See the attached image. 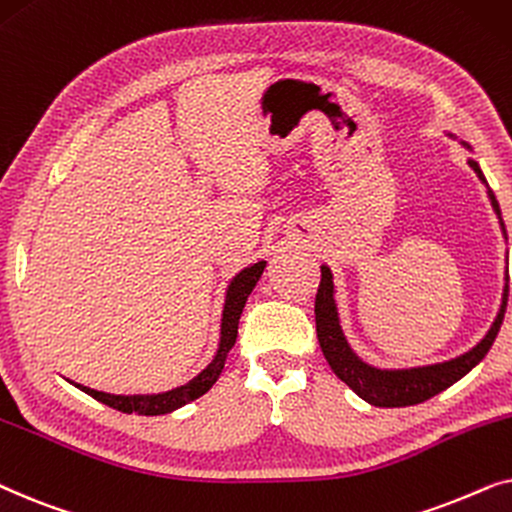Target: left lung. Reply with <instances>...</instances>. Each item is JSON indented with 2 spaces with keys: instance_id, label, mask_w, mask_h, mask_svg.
Here are the masks:
<instances>
[{
  "instance_id": "1",
  "label": "left lung",
  "mask_w": 512,
  "mask_h": 512,
  "mask_svg": "<svg viewBox=\"0 0 512 512\" xmlns=\"http://www.w3.org/2000/svg\"><path fill=\"white\" fill-rule=\"evenodd\" d=\"M463 147L470 149L468 142H463ZM468 163H470V168L478 173L480 180L487 185V180H485V175H482L478 161L468 159ZM487 196H489V201H492L496 217H499L503 236H506V227H503V220H501L499 201H496V196L492 189H489V185H487ZM506 241H508V236H506ZM506 281H508V276H506ZM506 304H508V283L503 285L501 309H499V313H496L494 323L487 330V335L482 337L480 342L473 346V349L461 353V356L445 360V363H435V365L400 367V370H381V367H374L370 363H365L363 358H358V353L351 349L349 339L344 337L342 323H339L337 302H335V281H332L330 267L323 264V267H320V285H318V295H316V332H318L320 349H323V356L327 363H330L332 372H335L353 393L360 395L365 403H370L374 407H407V405L424 403V400L433 398V395H438L440 391H445V388L456 384V381H459L461 377H466V374L487 356V351L492 349L494 339L501 330L503 316H506Z\"/></svg>"
}]
</instances>
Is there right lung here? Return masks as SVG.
<instances>
[{
  "instance_id": "obj_1",
  "label": "right lung",
  "mask_w": 512,
  "mask_h": 512,
  "mask_svg": "<svg viewBox=\"0 0 512 512\" xmlns=\"http://www.w3.org/2000/svg\"><path fill=\"white\" fill-rule=\"evenodd\" d=\"M267 267V262H255L250 267H245L243 271L231 278L229 288H227V297H224V309H222V323H220V344H217V351L210 363L206 365V370H201L194 379H189L185 386L170 388V391L163 393H147V395H114V393H102L95 391V388L81 386V384H72L91 395V398L98 400V403L114 407V410L126 412V414H142V417H156V414H168L180 410L192 400L201 398L203 393H208L210 388L224 370V360H227L231 346L236 344V335H238V318H241L243 306L248 302V295L255 288L257 281H260L262 271Z\"/></svg>"
}]
</instances>
